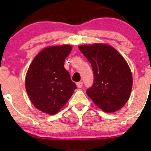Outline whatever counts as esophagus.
<instances>
[{
    "instance_id": "34e87169",
    "label": "esophagus",
    "mask_w": 151,
    "mask_h": 151,
    "mask_svg": "<svg viewBox=\"0 0 151 151\" xmlns=\"http://www.w3.org/2000/svg\"><path fill=\"white\" fill-rule=\"evenodd\" d=\"M82 85H83V83L81 82V81H79V82L77 83V86L78 88H81L82 87Z\"/></svg>"
}]
</instances>
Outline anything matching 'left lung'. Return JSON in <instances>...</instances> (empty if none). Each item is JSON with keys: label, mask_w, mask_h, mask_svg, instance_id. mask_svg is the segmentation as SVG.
Here are the masks:
<instances>
[{"label": "left lung", "mask_w": 151, "mask_h": 151, "mask_svg": "<svg viewBox=\"0 0 151 151\" xmlns=\"http://www.w3.org/2000/svg\"><path fill=\"white\" fill-rule=\"evenodd\" d=\"M79 49L91 63L94 79L86 93L104 111L119 110L128 101L132 89V74L127 62L108 45H81Z\"/></svg>", "instance_id": "8db88e82"}]
</instances>
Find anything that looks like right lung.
Instances as JSON below:
<instances>
[{"label": "right lung", "mask_w": 151, "mask_h": 151, "mask_svg": "<svg viewBox=\"0 0 151 151\" xmlns=\"http://www.w3.org/2000/svg\"><path fill=\"white\" fill-rule=\"evenodd\" d=\"M70 45L45 48L32 60L25 77V88L37 109L50 115L58 113L77 89L64 67Z\"/></svg>", "instance_id": "add662e5"}]
</instances>
